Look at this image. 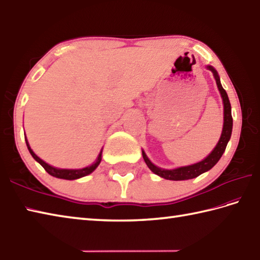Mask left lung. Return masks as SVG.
I'll return each mask as SVG.
<instances>
[{"mask_svg":"<svg viewBox=\"0 0 260 260\" xmlns=\"http://www.w3.org/2000/svg\"><path fill=\"white\" fill-rule=\"evenodd\" d=\"M208 68L212 73H213L216 85H218V88L221 93V96H222V100H223V105H224V123H223V130H222L220 140L218 142V145H216V147L213 149V151H212L210 155L202 161L194 164V165H190V166L172 169V171H168V169H161L159 167L155 166L149 159H148L146 153L142 151V157H144L147 166L150 168L151 172H153L156 175H158V176H160L162 178L171 179V181H184V179L195 178L198 177L199 175L210 171V169L219 161L221 156L223 155L228 142L230 140L231 132H232V115H231L230 101H229V98H228L225 89L221 85L218 73H216V71L213 67L208 66Z\"/></svg>","mask_w":260,"mask_h":260,"instance_id":"left-lung-1","label":"left lung"}]
</instances>
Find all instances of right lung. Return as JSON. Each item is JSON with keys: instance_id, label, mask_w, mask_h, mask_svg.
<instances>
[{"instance_id": "right-lung-1", "label": "right lung", "mask_w": 260, "mask_h": 260, "mask_svg": "<svg viewBox=\"0 0 260 260\" xmlns=\"http://www.w3.org/2000/svg\"><path fill=\"white\" fill-rule=\"evenodd\" d=\"M26 142V147H28V149L31 153V156H32L35 159L38 161L40 165L45 168V171L48 173L49 175H51V176L54 177H57V178H62V179H76V178H81L83 176H86V175L91 174L95 168H96L99 166V164L101 162V159H102V151L100 152V155L98 157V160L95 161L93 165L88 166V167H85V168H82V169H60V168H55L52 167L50 165H48V164L45 162L44 160H41L40 158L36 155V153L31 150L30 146L28 145V141L25 140Z\"/></svg>"}]
</instances>
